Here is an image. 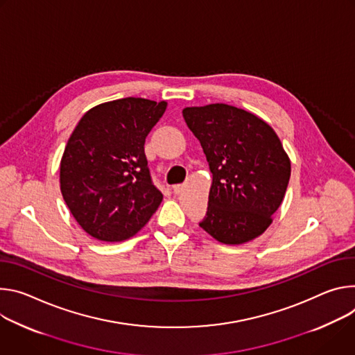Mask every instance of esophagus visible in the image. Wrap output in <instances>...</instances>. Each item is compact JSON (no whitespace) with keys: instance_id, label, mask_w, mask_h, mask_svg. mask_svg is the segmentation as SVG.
Masks as SVG:
<instances>
[{"instance_id":"esophagus-1","label":"esophagus","mask_w":355,"mask_h":355,"mask_svg":"<svg viewBox=\"0 0 355 355\" xmlns=\"http://www.w3.org/2000/svg\"><path fill=\"white\" fill-rule=\"evenodd\" d=\"M182 190H183V184H175V186H173V193H175V194L182 193Z\"/></svg>"}]
</instances>
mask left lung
I'll list each match as a JSON object with an SVG mask.
<instances>
[{
  "mask_svg": "<svg viewBox=\"0 0 355 355\" xmlns=\"http://www.w3.org/2000/svg\"><path fill=\"white\" fill-rule=\"evenodd\" d=\"M183 118L213 173L207 213L199 225L223 244L257 239L272 223L291 178L278 135L257 115L228 104L187 107Z\"/></svg>",
  "mask_w": 355,
  "mask_h": 355,
  "instance_id": "8db88e82",
  "label": "left lung"
}]
</instances>
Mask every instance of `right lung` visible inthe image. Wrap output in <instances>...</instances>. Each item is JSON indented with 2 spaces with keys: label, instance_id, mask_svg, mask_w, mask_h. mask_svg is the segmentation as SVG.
<instances>
[{
  "label": "right lung",
  "instance_id": "obj_1",
  "mask_svg": "<svg viewBox=\"0 0 355 355\" xmlns=\"http://www.w3.org/2000/svg\"><path fill=\"white\" fill-rule=\"evenodd\" d=\"M165 110V101L127 97L92 108L76 125L60 162V190L92 237L124 241L159 207L164 194L152 182L144 145Z\"/></svg>",
  "mask_w": 355,
  "mask_h": 355
}]
</instances>
